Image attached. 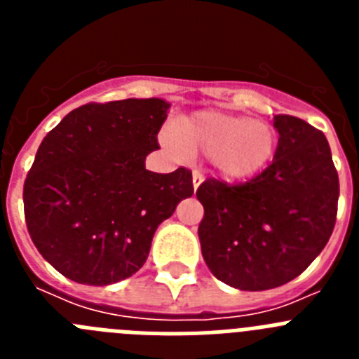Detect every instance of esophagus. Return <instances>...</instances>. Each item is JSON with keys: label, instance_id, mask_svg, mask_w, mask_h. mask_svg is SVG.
Returning <instances> with one entry per match:
<instances>
[{"label": "esophagus", "instance_id": "1", "mask_svg": "<svg viewBox=\"0 0 359 359\" xmlns=\"http://www.w3.org/2000/svg\"><path fill=\"white\" fill-rule=\"evenodd\" d=\"M203 182H205V176H203L201 172H198V170H194V172H192V185H194V190H198V187L201 185Z\"/></svg>", "mask_w": 359, "mask_h": 359}]
</instances>
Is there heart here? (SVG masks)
<instances>
[{
	"label": "heart",
	"instance_id": "1",
	"mask_svg": "<svg viewBox=\"0 0 359 359\" xmlns=\"http://www.w3.org/2000/svg\"><path fill=\"white\" fill-rule=\"evenodd\" d=\"M167 145L180 154H208V163L226 182H246L269 165L277 151L271 126L223 111H198L172 126Z\"/></svg>",
	"mask_w": 359,
	"mask_h": 359
}]
</instances>
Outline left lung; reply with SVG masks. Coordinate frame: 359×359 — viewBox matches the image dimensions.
Segmentation results:
<instances>
[{"label":"left lung","instance_id":"1","mask_svg":"<svg viewBox=\"0 0 359 359\" xmlns=\"http://www.w3.org/2000/svg\"><path fill=\"white\" fill-rule=\"evenodd\" d=\"M271 165L241 185L207 180L196 192L203 259L215 278L243 291L287 284L320 255L336 223L340 183L322 131L277 115Z\"/></svg>","mask_w":359,"mask_h":359}]
</instances>
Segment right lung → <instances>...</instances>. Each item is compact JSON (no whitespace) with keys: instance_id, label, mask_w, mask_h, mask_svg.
Wrapping results in <instances>:
<instances>
[{"instance_id":"1","label":"right lung","mask_w":359,"mask_h":359,"mask_svg":"<svg viewBox=\"0 0 359 359\" xmlns=\"http://www.w3.org/2000/svg\"><path fill=\"white\" fill-rule=\"evenodd\" d=\"M169 107L163 98L86 104L41 142L25 219L44 261L69 280L109 286L135 275L156 228L194 194L190 170L145 169Z\"/></svg>"}]
</instances>
